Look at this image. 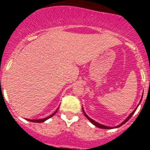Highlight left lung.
I'll use <instances>...</instances> for the list:
<instances>
[{"instance_id":"obj_1","label":"left lung","mask_w":150,"mask_h":150,"mask_svg":"<svg viewBox=\"0 0 150 150\" xmlns=\"http://www.w3.org/2000/svg\"><path fill=\"white\" fill-rule=\"evenodd\" d=\"M143 94H144V93H143ZM142 98H143V95H142V97H141V99H140V102H141V100H142ZM140 103H139V104H140ZM139 104H138V105L137 106V107H136V108H135V109L134 110L133 112H132V113H131V114H130L129 116H128V117H127L126 119H125V120L124 121H123L121 123V124H120V125H117V126H116V127H109V126H107V125H104L100 124V123H98V122H95V120H92V119H91V118H90L89 116H88V115H87L86 113V112H85L84 110H83V113H84L85 116H86V117L87 119H88V120H89V121L91 122L94 125H95V126L98 127V128H104V129H112V128H119V127L122 126V125H124L125 123L126 122H128V120H130V118H131V117H132V115H133L134 113V112H135V111H136V110H137V107H138Z\"/></svg>"}]
</instances>
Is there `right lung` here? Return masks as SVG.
<instances>
[{
	"instance_id": "add662e5",
	"label": "right lung",
	"mask_w": 150,
	"mask_h": 150,
	"mask_svg": "<svg viewBox=\"0 0 150 150\" xmlns=\"http://www.w3.org/2000/svg\"><path fill=\"white\" fill-rule=\"evenodd\" d=\"M58 110H59V108L56 110L55 111V112L52 113V115H50V116H49L48 117H46V118H44V119H40V120H28V119H25V120H27L28 121H30V122H45L46 120H47L48 119H50V118H51L52 116H54V115L57 112V111H58Z\"/></svg>"
}]
</instances>
